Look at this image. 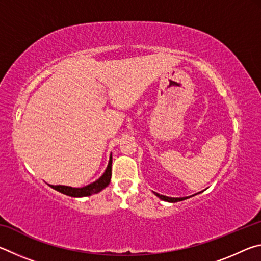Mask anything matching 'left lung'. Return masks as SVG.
<instances>
[{
  "instance_id": "obj_1",
  "label": "left lung",
  "mask_w": 261,
  "mask_h": 261,
  "mask_svg": "<svg viewBox=\"0 0 261 261\" xmlns=\"http://www.w3.org/2000/svg\"><path fill=\"white\" fill-rule=\"evenodd\" d=\"M154 193H155V196H158L159 198H160V199L165 200V201H169V202H177V201H182L184 199H188V197H184V198H171V197L162 196V194H159L156 192H154Z\"/></svg>"
}]
</instances>
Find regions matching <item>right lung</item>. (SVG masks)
<instances>
[{
  "mask_svg": "<svg viewBox=\"0 0 261 261\" xmlns=\"http://www.w3.org/2000/svg\"><path fill=\"white\" fill-rule=\"evenodd\" d=\"M112 156L109 159V163L107 166V169L103 173L101 177L95 180V182L86 185V187L83 188H71V187H65V185H49L56 191H59L63 194H67L70 197H86L91 196V194L98 193L101 190H103L106 187H108L110 182V178H112Z\"/></svg>",
  "mask_w": 261,
  "mask_h": 261,
  "instance_id": "obj_1",
  "label": "right lung"
}]
</instances>
